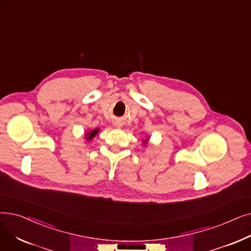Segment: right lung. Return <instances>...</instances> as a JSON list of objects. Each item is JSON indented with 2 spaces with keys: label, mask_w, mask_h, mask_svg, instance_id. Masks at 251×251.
I'll list each match as a JSON object with an SVG mask.
<instances>
[{
  "label": "right lung",
  "mask_w": 251,
  "mask_h": 251,
  "mask_svg": "<svg viewBox=\"0 0 251 251\" xmlns=\"http://www.w3.org/2000/svg\"><path fill=\"white\" fill-rule=\"evenodd\" d=\"M97 131H99V129H95V130H93V131L87 133V139L90 140L92 137H94V136H95V134L97 133Z\"/></svg>",
  "instance_id": "1"
}]
</instances>
